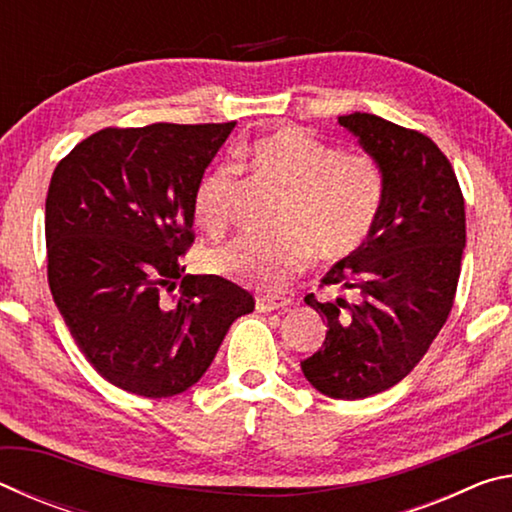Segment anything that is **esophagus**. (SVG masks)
I'll return each instance as SVG.
<instances>
[{"label":"esophagus","instance_id":"34e87169","mask_svg":"<svg viewBox=\"0 0 512 512\" xmlns=\"http://www.w3.org/2000/svg\"><path fill=\"white\" fill-rule=\"evenodd\" d=\"M291 305L289 298H280V296H262L255 300V309L259 311V314H271V311L275 309H282Z\"/></svg>","mask_w":512,"mask_h":512}]
</instances>
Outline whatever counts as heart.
Masks as SVG:
<instances>
[{"label":"heart","mask_w":512,"mask_h":512,"mask_svg":"<svg viewBox=\"0 0 512 512\" xmlns=\"http://www.w3.org/2000/svg\"><path fill=\"white\" fill-rule=\"evenodd\" d=\"M250 169L287 189L275 237L239 235L207 253L212 273L259 291H277L305 268L314 253L327 262L350 257L366 244L384 203V173L375 158L284 126L241 149ZM237 169L216 164L194 192V216L219 235L230 223Z\"/></svg>","instance_id":"1"}]
</instances>
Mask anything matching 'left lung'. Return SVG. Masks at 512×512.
<instances>
[{
	"label": "left lung",
	"instance_id": "obj_1",
	"mask_svg": "<svg viewBox=\"0 0 512 512\" xmlns=\"http://www.w3.org/2000/svg\"><path fill=\"white\" fill-rule=\"evenodd\" d=\"M339 124L377 160L384 203L366 244L320 280L354 298H305L329 329L300 368L323 395L363 400L409 375L443 329L461 275L465 201L452 164L427 135L368 112Z\"/></svg>",
	"mask_w": 512,
	"mask_h": 512
}]
</instances>
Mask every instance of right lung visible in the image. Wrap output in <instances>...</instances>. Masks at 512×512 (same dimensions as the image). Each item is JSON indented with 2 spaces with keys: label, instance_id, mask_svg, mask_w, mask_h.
<instances>
[{
  "label": "right lung",
  "instance_id": "right-lung-1",
  "mask_svg": "<svg viewBox=\"0 0 512 512\" xmlns=\"http://www.w3.org/2000/svg\"><path fill=\"white\" fill-rule=\"evenodd\" d=\"M235 128H103L58 162L45 205L47 277L85 359L121 391L185 393L205 375L246 289L185 275L194 192ZM181 289H177V280Z\"/></svg>",
  "mask_w": 512,
  "mask_h": 512
}]
</instances>
